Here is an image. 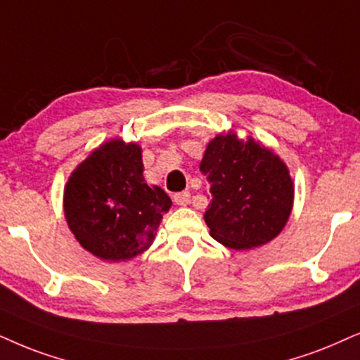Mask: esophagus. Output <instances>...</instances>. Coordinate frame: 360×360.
<instances>
[{
	"label": "esophagus",
	"mask_w": 360,
	"mask_h": 360,
	"mask_svg": "<svg viewBox=\"0 0 360 360\" xmlns=\"http://www.w3.org/2000/svg\"><path fill=\"white\" fill-rule=\"evenodd\" d=\"M174 202L177 206H188L191 202V193L189 191H183V193H176L174 194Z\"/></svg>",
	"instance_id": "34e87169"
}]
</instances>
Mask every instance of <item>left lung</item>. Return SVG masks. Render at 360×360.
<instances>
[{
	"label": "left lung",
	"instance_id": "left-lung-1",
	"mask_svg": "<svg viewBox=\"0 0 360 360\" xmlns=\"http://www.w3.org/2000/svg\"><path fill=\"white\" fill-rule=\"evenodd\" d=\"M199 169L211 184L204 221L217 243L236 251L252 249L284 229L294 186L288 166L271 149L229 131L207 144Z\"/></svg>",
	"mask_w": 360,
	"mask_h": 360
}]
</instances>
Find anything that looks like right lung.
Returning <instances> with one entry per match:
<instances>
[{
  "mask_svg": "<svg viewBox=\"0 0 360 360\" xmlns=\"http://www.w3.org/2000/svg\"><path fill=\"white\" fill-rule=\"evenodd\" d=\"M136 143L108 141L72 171L65 188V216L86 251L103 261H127L153 244L171 199L143 177Z\"/></svg>",
  "mask_w": 360,
  "mask_h": 360,
  "instance_id": "1",
  "label": "right lung"
}]
</instances>
